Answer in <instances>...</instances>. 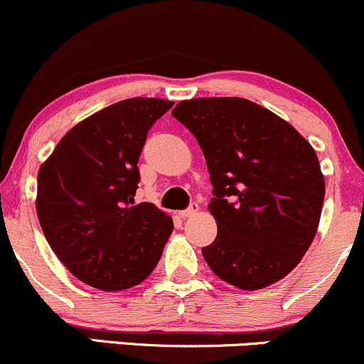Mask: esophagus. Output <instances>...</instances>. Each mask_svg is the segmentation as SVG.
Masks as SVG:
<instances>
[{
  "label": "esophagus",
  "instance_id": "1",
  "mask_svg": "<svg viewBox=\"0 0 364 364\" xmlns=\"http://www.w3.org/2000/svg\"><path fill=\"white\" fill-rule=\"evenodd\" d=\"M197 213H198V205H197V203H191L188 209L181 210L179 215H181V218H191V215H195Z\"/></svg>",
  "mask_w": 364,
  "mask_h": 364
}]
</instances>
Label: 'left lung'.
<instances>
[{
  "label": "left lung",
  "mask_w": 364,
  "mask_h": 364,
  "mask_svg": "<svg viewBox=\"0 0 364 364\" xmlns=\"http://www.w3.org/2000/svg\"><path fill=\"white\" fill-rule=\"evenodd\" d=\"M174 119L197 138L210 174L218 237L202 255L223 282L259 290L285 278L321 218L316 151L285 119L245 98L179 102Z\"/></svg>",
  "instance_id": "1"
}]
</instances>
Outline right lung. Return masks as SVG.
I'll return each mask as SVG.
<instances>
[{"label": "right lung", "instance_id": "add662e5", "mask_svg": "<svg viewBox=\"0 0 364 364\" xmlns=\"http://www.w3.org/2000/svg\"><path fill=\"white\" fill-rule=\"evenodd\" d=\"M173 107L129 98L77 122L38 173L36 213L63 266L86 285L117 292L155 269L173 219L134 202L146 133Z\"/></svg>", "mask_w": 364, "mask_h": 364}]
</instances>
